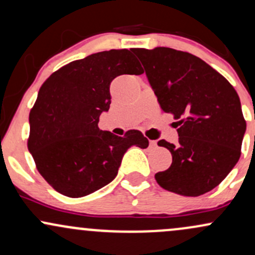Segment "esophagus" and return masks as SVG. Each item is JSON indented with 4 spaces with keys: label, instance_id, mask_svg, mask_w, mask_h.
I'll use <instances>...</instances> for the list:
<instances>
[{
    "label": "esophagus",
    "instance_id": "1",
    "mask_svg": "<svg viewBox=\"0 0 255 255\" xmlns=\"http://www.w3.org/2000/svg\"><path fill=\"white\" fill-rule=\"evenodd\" d=\"M150 146H151V147H156V146H157L156 140H150Z\"/></svg>",
    "mask_w": 255,
    "mask_h": 255
}]
</instances>
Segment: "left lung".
I'll list each match as a JSON object with an SVG mask.
<instances>
[{
  "label": "left lung",
  "instance_id": "8db88e82",
  "mask_svg": "<svg viewBox=\"0 0 255 255\" xmlns=\"http://www.w3.org/2000/svg\"><path fill=\"white\" fill-rule=\"evenodd\" d=\"M162 110L177 124L178 144L159 140L172 163L154 175L166 191L198 197L217 187L241 156L246 120L238 92L205 61L170 48L134 49Z\"/></svg>",
  "mask_w": 255,
  "mask_h": 255
}]
</instances>
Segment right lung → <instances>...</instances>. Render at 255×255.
I'll list each match as a JSON object with an SVG mask.
<instances>
[{
  "label": "right lung",
  "instance_id": "obj_1",
  "mask_svg": "<svg viewBox=\"0 0 255 255\" xmlns=\"http://www.w3.org/2000/svg\"><path fill=\"white\" fill-rule=\"evenodd\" d=\"M142 73L130 50L113 49L73 61L44 81L30 111L27 146L55 191L69 198L89 195L115 178L130 146L147 147L139 130L118 136L98 128L99 115L111 103V81Z\"/></svg>",
  "mask_w": 255,
  "mask_h": 255
}]
</instances>
